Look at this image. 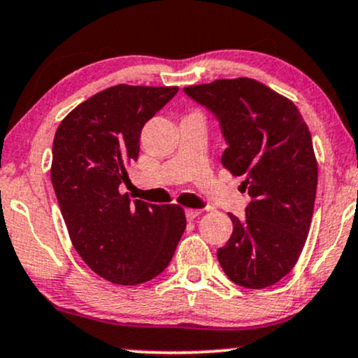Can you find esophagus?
<instances>
[{
    "label": "esophagus",
    "instance_id": "esophagus-1",
    "mask_svg": "<svg viewBox=\"0 0 358 358\" xmlns=\"http://www.w3.org/2000/svg\"><path fill=\"white\" fill-rule=\"evenodd\" d=\"M185 215H187V220H188V222H192V220H195V218L198 217V215H200V210H195V208H187V210H185Z\"/></svg>",
    "mask_w": 358,
    "mask_h": 358
}]
</instances>
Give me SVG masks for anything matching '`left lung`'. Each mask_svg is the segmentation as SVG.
I'll return each mask as SVG.
<instances>
[{"mask_svg":"<svg viewBox=\"0 0 358 358\" xmlns=\"http://www.w3.org/2000/svg\"><path fill=\"white\" fill-rule=\"evenodd\" d=\"M183 92L217 116L227 141L222 165L243 176L252 198L245 218L230 215L234 231L218 262L236 285H273L295 266L312 223L318 165L307 123L288 98L252 78Z\"/></svg>","mask_w":358,"mask_h":358,"instance_id":"obj_1","label":"left lung"}]
</instances>
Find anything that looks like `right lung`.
Returning <instances> with one entry per match:
<instances>
[{
	"mask_svg": "<svg viewBox=\"0 0 358 358\" xmlns=\"http://www.w3.org/2000/svg\"><path fill=\"white\" fill-rule=\"evenodd\" d=\"M176 92V86H111L70 111L55 133L51 183L73 247L116 285L160 275L187 227L182 206L131 203L118 190L130 183L127 166L140 153L141 128Z\"/></svg>",
	"mask_w": 358,
	"mask_h": 358,
	"instance_id": "obj_1",
	"label": "right lung"
}]
</instances>
